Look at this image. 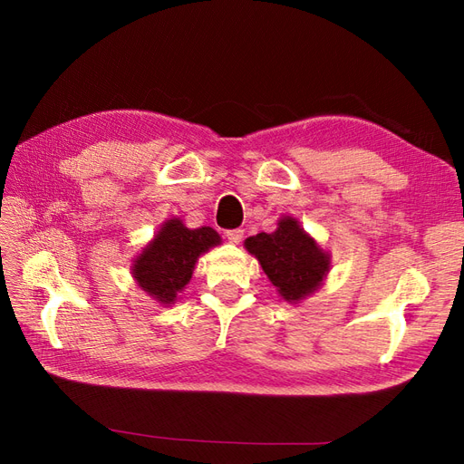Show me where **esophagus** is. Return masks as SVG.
Returning <instances> with one entry per match:
<instances>
[{"instance_id": "esophagus-1", "label": "esophagus", "mask_w": 464, "mask_h": 464, "mask_svg": "<svg viewBox=\"0 0 464 464\" xmlns=\"http://www.w3.org/2000/svg\"><path fill=\"white\" fill-rule=\"evenodd\" d=\"M243 229H229V231H227L225 233V237H227V241H229V243H235V245H237V243H241V239H243Z\"/></svg>"}]
</instances>
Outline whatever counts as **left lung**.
<instances>
[{
	"label": "left lung",
	"mask_w": 464,
	"mask_h": 464,
	"mask_svg": "<svg viewBox=\"0 0 464 464\" xmlns=\"http://www.w3.org/2000/svg\"><path fill=\"white\" fill-rule=\"evenodd\" d=\"M245 249L257 257L265 275L289 303H299L317 291L331 267L329 253L293 217H281L273 233L245 239Z\"/></svg>",
	"instance_id": "left-lung-1"
}]
</instances>
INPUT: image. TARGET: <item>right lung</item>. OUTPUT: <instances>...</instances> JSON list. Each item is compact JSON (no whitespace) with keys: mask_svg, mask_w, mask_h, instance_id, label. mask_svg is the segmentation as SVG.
Returning <instances> with one entry per match:
<instances>
[{"mask_svg":"<svg viewBox=\"0 0 464 464\" xmlns=\"http://www.w3.org/2000/svg\"><path fill=\"white\" fill-rule=\"evenodd\" d=\"M219 243V233L211 227L189 229L173 217L137 255L131 267L133 279L155 301L173 304L177 295L191 281L197 259Z\"/></svg>","mask_w":464,"mask_h":464,"instance_id":"1","label":"right lung"}]
</instances>
